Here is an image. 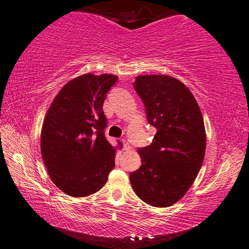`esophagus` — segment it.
Wrapping results in <instances>:
<instances>
[{
  "instance_id": "obj_1",
  "label": "esophagus",
  "mask_w": 249,
  "mask_h": 249,
  "mask_svg": "<svg viewBox=\"0 0 249 249\" xmlns=\"http://www.w3.org/2000/svg\"><path fill=\"white\" fill-rule=\"evenodd\" d=\"M122 142H123V149H124L125 151H127V150L130 149V146H129V144L127 143V141H126V139H122Z\"/></svg>"
}]
</instances>
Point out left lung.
I'll use <instances>...</instances> for the list:
<instances>
[{
    "label": "left lung",
    "mask_w": 249,
    "mask_h": 249,
    "mask_svg": "<svg viewBox=\"0 0 249 249\" xmlns=\"http://www.w3.org/2000/svg\"><path fill=\"white\" fill-rule=\"evenodd\" d=\"M134 88L157 131L150 145L138 149L142 165L129 174L130 184L145 203L167 208L186 194L202 166L203 118L192 92L176 78L138 76Z\"/></svg>",
    "instance_id": "obj_1"
}]
</instances>
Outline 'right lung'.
Here are the masks:
<instances>
[{
	"label": "right lung",
	"instance_id": "1",
	"mask_svg": "<svg viewBox=\"0 0 249 249\" xmlns=\"http://www.w3.org/2000/svg\"><path fill=\"white\" fill-rule=\"evenodd\" d=\"M116 80L108 73L72 79L45 116L41 156L52 182L71 197L98 192L114 168L115 149L105 137L108 122L103 105Z\"/></svg>",
	"mask_w": 249,
	"mask_h": 249
}]
</instances>
